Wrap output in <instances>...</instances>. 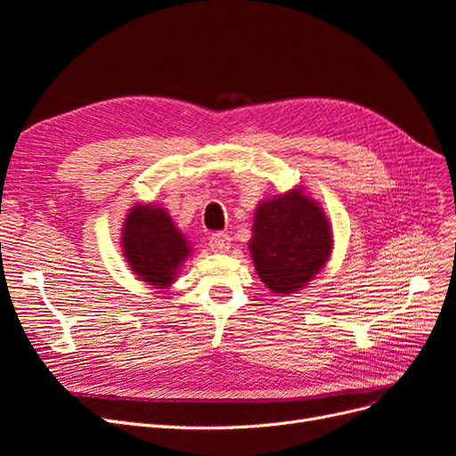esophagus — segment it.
<instances>
[{"instance_id":"34e87169","label":"esophagus","mask_w":456,"mask_h":456,"mask_svg":"<svg viewBox=\"0 0 456 456\" xmlns=\"http://www.w3.org/2000/svg\"><path fill=\"white\" fill-rule=\"evenodd\" d=\"M230 245H232V240L228 233H215V236H211L209 240V247L213 253H226L230 251Z\"/></svg>"}]
</instances>
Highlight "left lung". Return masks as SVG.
<instances>
[{"label": "left lung", "instance_id": "obj_1", "mask_svg": "<svg viewBox=\"0 0 456 456\" xmlns=\"http://www.w3.org/2000/svg\"><path fill=\"white\" fill-rule=\"evenodd\" d=\"M251 232L247 245L256 275L280 297L305 289L323 270L335 245L330 220L305 186L262 200Z\"/></svg>", "mask_w": 456, "mask_h": 456}]
</instances>
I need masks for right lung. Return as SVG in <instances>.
Returning <instances> with one entry per match:
<instances>
[{
	"mask_svg": "<svg viewBox=\"0 0 456 456\" xmlns=\"http://www.w3.org/2000/svg\"><path fill=\"white\" fill-rule=\"evenodd\" d=\"M129 270L154 289H169L191 255V245L163 205L134 203L121 228Z\"/></svg>",
	"mask_w": 456,
	"mask_h": 456,
	"instance_id": "right-lung-1",
	"label": "right lung"
}]
</instances>
